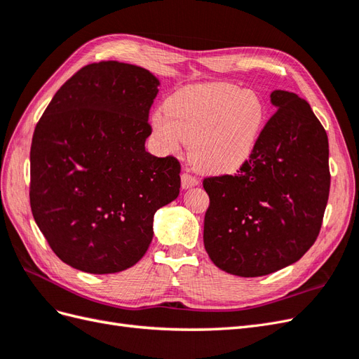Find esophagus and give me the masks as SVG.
<instances>
[{
  "label": "esophagus",
  "mask_w": 359,
  "mask_h": 359,
  "mask_svg": "<svg viewBox=\"0 0 359 359\" xmlns=\"http://www.w3.org/2000/svg\"><path fill=\"white\" fill-rule=\"evenodd\" d=\"M198 182H199L198 178L190 175V173H187V172H184L182 175H181V186H182V189H191L194 186H198Z\"/></svg>",
  "instance_id": "34e87169"
}]
</instances>
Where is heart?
Instances as JSON below:
<instances>
[{"mask_svg":"<svg viewBox=\"0 0 359 359\" xmlns=\"http://www.w3.org/2000/svg\"><path fill=\"white\" fill-rule=\"evenodd\" d=\"M153 115L154 136L166 151L190 144L201 169L229 173L252 157L266 119V106L252 90L231 83L184 86Z\"/></svg>","mask_w":359,"mask_h":359,"instance_id":"heart-1","label":"heart"}]
</instances>
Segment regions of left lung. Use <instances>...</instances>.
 Instances as JSON below:
<instances>
[{
	"mask_svg": "<svg viewBox=\"0 0 359 359\" xmlns=\"http://www.w3.org/2000/svg\"><path fill=\"white\" fill-rule=\"evenodd\" d=\"M277 111L235 175L208 177L203 244L215 266L260 277L297 262L320 232L330 196L328 136L310 104L271 93Z\"/></svg>",
	"mask_w": 359,
	"mask_h": 359,
	"instance_id": "1",
	"label": "left lung"
}]
</instances>
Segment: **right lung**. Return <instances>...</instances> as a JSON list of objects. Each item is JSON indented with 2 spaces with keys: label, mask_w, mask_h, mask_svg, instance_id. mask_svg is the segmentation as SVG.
I'll list each match as a JSON object with an SVG mask.
<instances>
[{
  "label": "right lung",
  "mask_w": 359,
  "mask_h": 359,
  "mask_svg": "<svg viewBox=\"0 0 359 359\" xmlns=\"http://www.w3.org/2000/svg\"><path fill=\"white\" fill-rule=\"evenodd\" d=\"M158 85L133 64L93 62L61 86L36 126L31 211L53 253L83 273L139 262L156 211L180 194V161L145 151Z\"/></svg>",
  "instance_id": "right-lung-1"
}]
</instances>
